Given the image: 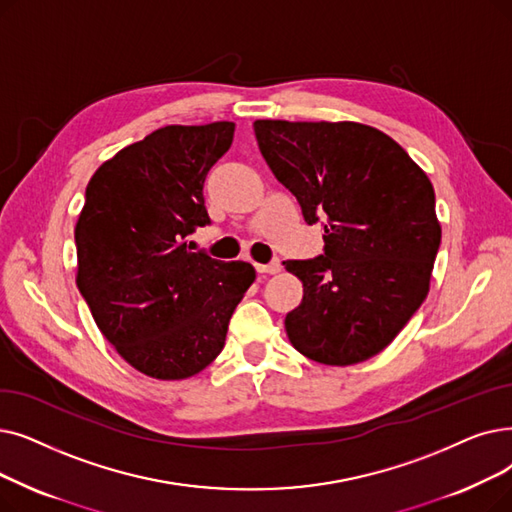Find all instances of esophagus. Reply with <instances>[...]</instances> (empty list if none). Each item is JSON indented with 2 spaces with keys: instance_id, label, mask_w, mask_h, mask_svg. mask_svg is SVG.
Returning a JSON list of instances; mask_svg holds the SVG:
<instances>
[{
  "instance_id": "1",
  "label": "esophagus",
  "mask_w": 512,
  "mask_h": 512,
  "mask_svg": "<svg viewBox=\"0 0 512 512\" xmlns=\"http://www.w3.org/2000/svg\"><path fill=\"white\" fill-rule=\"evenodd\" d=\"M280 261L278 259H274V261H270V263H257L255 265V270L259 272V274H278L280 272Z\"/></svg>"
}]
</instances>
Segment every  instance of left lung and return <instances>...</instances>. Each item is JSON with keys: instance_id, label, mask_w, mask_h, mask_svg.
Returning <instances> with one entry per match:
<instances>
[{"instance_id": "8db88e82", "label": "left lung", "mask_w": 512, "mask_h": 512, "mask_svg": "<svg viewBox=\"0 0 512 512\" xmlns=\"http://www.w3.org/2000/svg\"><path fill=\"white\" fill-rule=\"evenodd\" d=\"M253 127L265 163L297 196L307 224L324 219V255L284 261L303 282L286 335L314 362H364L429 293L441 242L433 184L370 125L263 119Z\"/></svg>"}]
</instances>
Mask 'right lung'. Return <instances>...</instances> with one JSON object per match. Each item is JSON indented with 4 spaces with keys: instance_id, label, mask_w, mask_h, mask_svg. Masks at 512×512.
Masks as SVG:
<instances>
[{
    "instance_id": "1",
    "label": "right lung",
    "mask_w": 512,
    "mask_h": 512,
    "mask_svg": "<svg viewBox=\"0 0 512 512\" xmlns=\"http://www.w3.org/2000/svg\"><path fill=\"white\" fill-rule=\"evenodd\" d=\"M234 123L167 125L102 163L77 219V286L102 335L152 379L180 381L224 349L236 305L255 280L247 261L188 247L209 226L203 186Z\"/></svg>"
}]
</instances>
